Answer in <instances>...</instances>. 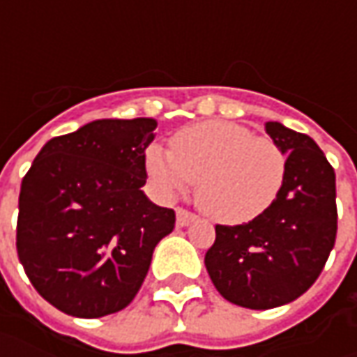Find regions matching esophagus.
Returning a JSON list of instances; mask_svg holds the SVG:
<instances>
[{
	"label": "esophagus",
	"instance_id": "esophagus-1",
	"mask_svg": "<svg viewBox=\"0 0 357 357\" xmlns=\"http://www.w3.org/2000/svg\"><path fill=\"white\" fill-rule=\"evenodd\" d=\"M197 218H199L197 214H192L190 211H186V208H176V225H178V227H188V225H192Z\"/></svg>",
	"mask_w": 357,
	"mask_h": 357
}]
</instances>
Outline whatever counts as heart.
I'll use <instances>...</instances> for the list:
<instances>
[{"label": "heart", "mask_w": 357, "mask_h": 357, "mask_svg": "<svg viewBox=\"0 0 357 357\" xmlns=\"http://www.w3.org/2000/svg\"><path fill=\"white\" fill-rule=\"evenodd\" d=\"M151 183L174 197L197 183V200L211 218L250 222L280 195L288 157L270 137L228 121H204L174 132L171 151L151 144L144 153Z\"/></svg>", "instance_id": "heart-1"}]
</instances>
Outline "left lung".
Listing matches in <instances>:
<instances>
[{
	"label": "left lung",
	"instance_id": "1",
	"mask_svg": "<svg viewBox=\"0 0 357 357\" xmlns=\"http://www.w3.org/2000/svg\"><path fill=\"white\" fill-rule=\"evenodd\" d=\"M266 132L288 155L276 202L250 222L216 225L204 256L208 276L228 302L250 310L288 304L304 294L336 244V172L304 132L266 123Z\"/></svg>",
	"mask_w": 357,
	"mask_h": 357
}]
</instances>
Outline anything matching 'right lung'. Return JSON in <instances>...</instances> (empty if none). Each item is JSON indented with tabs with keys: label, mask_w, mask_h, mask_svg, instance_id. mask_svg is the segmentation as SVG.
Masks as SVG:
<instances>
[{
	"label": "right lung",
	"mask_w": 357,
	"mask_h": 357,
	"mask_svg": "<svg viewBox=\"0 0 357 357\" xmlns=\"http://www.w3.org/2000/svg\"><path fill=\"white\" fill-rule=\"evenodd\" d=\"M155 119H101L53 137L21 181L17 256L51 306L77 318L127 308L174 211L153 204L144 151Z\"/></svg>",
	"instance_id": "right-lung-1"
}]
</instances>
